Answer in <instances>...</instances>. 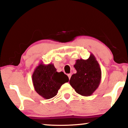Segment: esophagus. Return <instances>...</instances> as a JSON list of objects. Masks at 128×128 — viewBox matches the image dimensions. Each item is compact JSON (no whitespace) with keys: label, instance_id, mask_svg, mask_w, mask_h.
<instances>
[{"label":"esophagus","instance_id":"34e87169","mask_svg":"<svg viewBox=\"0 0 128 128\" xmlns=\"http://www.w3.org/2000/svg\"><path fill=\"white\" fill-rule=\"evenodd\" d=\"M68 78H69V79H70V77H71V74H68Z\"/></svg>","mask_w":128,"mask_h":128}]
</instances>
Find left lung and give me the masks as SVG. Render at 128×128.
I'll return each mask as SVG.
<instances>
[{
    "mask_svg": "<svg viewBox=\"0 0 128 128\" xmlns=\"http://www.w3.org/2000/svg\"><path fill=\"white\" fill-rule=\"evenodd\" d=\"M74 66L76 73L70 78V86L78 94L84 96H90L98 88L101 80L102 72L98 61L91 53L87 60H76Z\"/></svg>",
    "mask_w": 128,
    "mask_h": 128,
    "instance_id": "obj_1",
    "label": "left lung"
}]
</instances>
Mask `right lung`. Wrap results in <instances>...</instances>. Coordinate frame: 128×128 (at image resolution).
<instances>
[{
    "mask_svg": "<svg viewBox=\"0 0 128 128\" xmlns=\"http://www.w3.org/2000/svg\"><path fill=\"white\" fill-rule=\"evenodd\" d=\"M69 81L63 72H58L52 63L40 62L32 75V82L36 92L46 100L56 96L58 90L65 83Z\"/></svg>",
    "mask_w": 128,
    "mask_h": 128,
    "instance_id": "1",
    "label": "right lung"
}]
</instances>
